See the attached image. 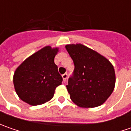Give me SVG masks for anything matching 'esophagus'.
I'll return each instance as SVG.
<instances>
[{"mask_svg":"<svg viewBox=\"0 0 131 131\" xmlns=\"http://www.w3.org/2000/svg\"><path fill=\"white\" fill-rule=\"evenodd\" d=\"M62 77H63V81L65 82V81L66 80L67 77H68V73H65L64 74H63V75H62Z\"/></svg>","mask_w":131,"mask_h":131,"instance_id":"1","label":"esophagus"}]
</instances>
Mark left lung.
<instances>
[{
  "instance_id": "obj_1",
  "label": "left lung",
  "mask_w": 131,
  "mask_h": 131,
  "mask_svg": "<svg viewBox=\"0 0 131 131\" xmlns=\"http://www.w3.org/2000/svg\"><path fill=\"white\" fill-rule=\"evenodd\" d=\"M66 48L74 64L66 85L71 99L80 107L93 108L103 104L115 85L113 66L106 58L82 44H69Z\"/></svg>"
}]
</instances>
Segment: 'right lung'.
I'll return each mask as SVG.
<instances>
[{
  "instance_id": "obj_1",
  "label": "right lung",
  "mask_w": 131,
  "mask_h": 131,
  "mask_svg": "<svg viewBox=\"0 0 131 131\" xmlns=\"http://www.w3.org/2000/svg\"><path fill=\"white\" fill-rule=\"evenodd\" d=\"M58 49L45 47L27 58L15 71L14 85L19 98L32 106L52 99L63 77L54 62Z\"/></svg>"
}]
</instances>
